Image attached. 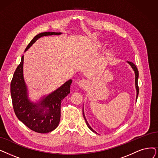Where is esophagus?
<instances>
[{
	"mask_svg": "<svg viewBox=\"0 0 158 158\" xmlns=\"http://www.w3.org/2000/svg\"><path fill=\"white\" fill-rule=\"evenodd\" d=\"M78 85L80 87H85L87 85V81L84 79L80 80L78 82Z\"/></svg>",
	"mask_w": 158,
	"mask_h": 158,
	"instance_id": "esophagus-1",
	"label": "esophagus"
}]
</instances>
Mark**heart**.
Masks as SVG:
<instances>
[{
    "instance_id": "b5f03b06",
    "label": "heart",
    "mask_w": 158,
    "mask_h": 158,
    "mask_svg": "<svg viewBox=\"0 0 158 158\" xmlns=\"http://www.w3.org/2000/svg\"><path fill=\"white\" fill-rule=\"evenodd\" d=\"M103 45H104V42L102 41H96L95 43H94V46L97 48L102 47Z\"/></svg>"
}]
</instances>
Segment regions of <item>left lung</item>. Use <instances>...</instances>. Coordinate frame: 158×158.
Wrapping results in <instances>:
<instances>
[{"label":"left lung","instance_id":"1","mask_svg":"<svg viewBox=\"0 0 158 158\" xmlns=\"http://www.w3.org/2000/svg\"><path fill=\"white\" fill-rule=\"evenodd\" d=\"M128 64L131 66V67L132 68V69H133L134 73H135V89H136V93H137V94H136V102H137V97H138V94H139V87H138V84H137V81H138V78H139V72H138V70L137 69L136 67V66L135 65V64H134L132 62H130V61H127ZM83 115H84V118L85 119V123H86V124L88 127V128H89L92 131L94 132V133H97V132L94 131L91 127L90 125L89 124V123H88L87 119L85 117V114H84V108H83Z\"/></svg>","mask_w":158,"mask_h":158}]
</instances>
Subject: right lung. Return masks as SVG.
Wrapping results in <instances>:
<instances>
[{
  "mask_svg": "<svg viewBox=\"0 0 158 158\" xmlns=\"http://www.w3.org/2000/svg\"><path fill=\"white\" fill-rule=\"evenodd\" d=\"M61 34L47 31L37 34L30 42L24 52L40 37ZM23 63L24 56L11 81V96L15 113L19 120L30 130L37 133H48L55 130L59 124L61 101L70 93L72 80H67L47 95L41 97L37 102H33L29 98L28 89L24 81Z\"/></svg>",
  "mask_w": 158,
  "mask_h": 158,
  "instance_id": "obj_1",
  "label": "right lung"
}]
</instances>
